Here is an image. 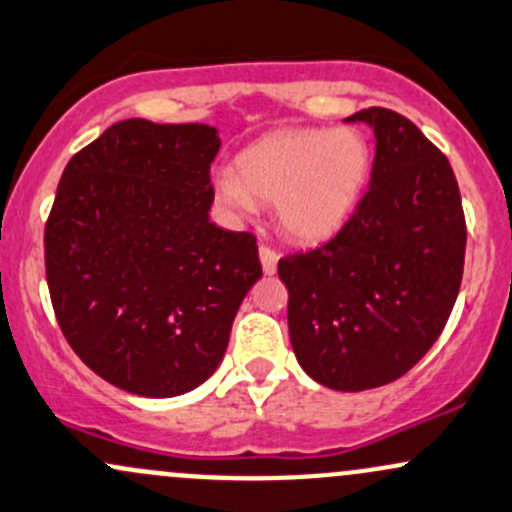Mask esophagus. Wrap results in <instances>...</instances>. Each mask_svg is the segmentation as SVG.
Listing matches in <instances>:
<instances>
[{
  "mask_svg": "<svg viewBox=\"0 0 512 512\" xmlns=\"http://www.w3.org/2000/svg\"><path fill=\"white\" fill-rule=\"evenodd\" d=\"M258 256H261L263 273H266V276H273V273H276V268H278V258H280L278 251L271 249V246L263 244L261 249H258Z\"/></svg>",
  "mask_w": 512,
  "mask_h": 512,
  "instance_id": "obj_1",
  "label": "esophagus"
}]
</instances>
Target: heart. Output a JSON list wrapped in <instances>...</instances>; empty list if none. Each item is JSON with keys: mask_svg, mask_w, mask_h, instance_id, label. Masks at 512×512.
Here are the masks:
<instances>
[{"mask_svg": "<svg viewBox=\"0 0 512 512\" xmlns=\"http://www.w3.org/2000/svg\"><path fill=\"white\" fill-rule=\"evenodd\" d=\"M371 158V144L351 126L276 131L239 153L236 173L214 175L212 188L241 217L254 212L256 202L276 205L280 232L300 244H320L354 214Z\"/></svg>", "mask_w": 512, "mask_h": 512, "instance_id": "obj_1", "label": "heart"}]
</instances>
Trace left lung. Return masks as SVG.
I'll return each instance as SVG.
<instances>
[{
	"label": "left lung",
	"instance_id": "1",
	"mask_svg": "<svg viewBox=\"0 0 512 512\" xmlns=\"http://www.w3.org/2000/svg\"><path fill=\"white\" fill-rule=\"evenodd\" d=\"M346 122L376 136L371 183L327 244L278 261L290 344L307 376L344 393L386 386L430 351L464 273L466 222L447 156L393 109Z\"/></svg>",
	"mask_w": 512,
	"mask_h": 512
}]
</instances>
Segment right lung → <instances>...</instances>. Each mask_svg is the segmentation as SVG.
<instances>
[{
	"label": "right lung",
	"instance_id": "1",
	"mask_svg": "<svg viewBox=\"0 0 512 512\" xmlns=\"http://www.w3.org/2000/svg\"><path fill=\"white\" fill-rule=\"evenodd\" d=\"M207 124L126 119L70 158L46 222V280L75 354L126 393L212 376L261 278L256 236L210 222Z\"/></svg>",
	"mask_w": 512,
	"mask_h": 512
}]
</instances>
